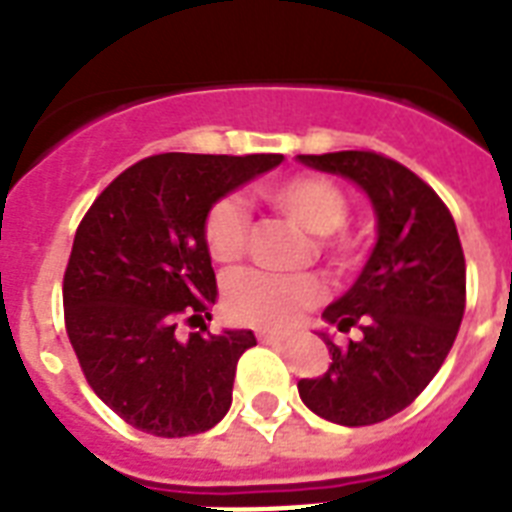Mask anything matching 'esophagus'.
Here are the masks:
<instances>
[{"mask_svg":"<svg viewBox=\"0 0 512 512\" xmlns=\"http://www.w3.org/2000/svg\"><path fill=\"white\" fill-rule=\"evenodd\" d=\"M260 342H265V345H281L284 337L273 335V332H260Z\"/></svg>","mask_w":512,"mask_h":512,"instance_id":"esophagus-1","label":"esophagus"}]
</instances>
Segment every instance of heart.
<instances>
[{
  "instance_id": "obj_1",
  "label": "heart",
  "mask_w": 512,
  "mask_h": 512,
  "mask_svg": "<svg viewBox=\"0 0 512 512\" xmlns=\"http://www.w3.org/2000/svg\"><path fill=\"white\" fill-rule=\"evenodd\" d=\"M268 204L305 228L313 236H327L321 249L332 263L345 265L353 260V244L340 231L348 220V199L340 185L321 175H295L260 188ZM249 217L239 201L223 199L209 209L204 223L209 255L217 263H231L247 247ZM321 300L319 281L313 276H273L263 271H241L225 284V311L233 321L257 329H287L297 316Z\"/></svg>"
}]
</instances>
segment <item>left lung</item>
<instances>
[{
	"mask_svg": "<svg viewBox=\"0 0 512 512\" xmlns=\"http://www.w3.org/2000/svg\"><path fill=\"white\" fill-rule=\"evenodd\" d=\"M311 170L358 185L374 209L377 241L353 287L321 319L361 340L340 348L327 329L332 364L297 382L303 404L337 425H374L412 404L452 350L465 313V255L449 209L404 164L372 151L297 156Z\"/></svg>",
	"mask_w": 512,
	"mask_h": 512,
	"instance_id": "1",
	"label": "left lung"
}]
</instances>
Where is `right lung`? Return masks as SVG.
<instances>
[{
    "label": "right lung",
    "instance_id": "obj_1",
    "mask_svg": "<svg viewBox=\"0 0 512 512\" xmlns=\"http://www.w3.org/2000/svg\"><path fill=\"white\" fill-rule=\"evenodd\" d=\"M281 154H159L100 193L74 236L63 279L68 340L90 388L132 428L180 438L231 409L252 329L180 338L176 321L212 319L217 281L204 223L231 191Z\"/></svg>",
    "mask_w": 512,
    "mask_h": 512
}]
</instances>
